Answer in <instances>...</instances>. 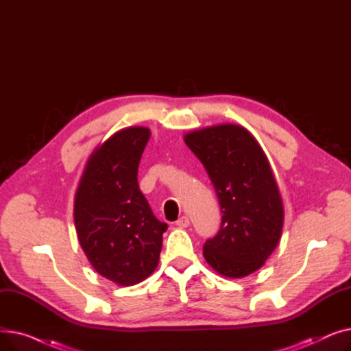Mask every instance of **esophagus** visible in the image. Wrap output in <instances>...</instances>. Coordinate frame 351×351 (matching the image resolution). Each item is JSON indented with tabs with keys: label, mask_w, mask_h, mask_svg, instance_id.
I'll return each mask as SVG.
<instances>
[{
	"label": "esophagus",
	"mask_w": 351,
	"mask_h": 351,
	"mask_svg": "<svg viewBox=\"0 0 351 351\" xmlns=\"http://www.w3.org/2000/svg\"><path fill=\"white\" fill-rule=\"evenodd\" d=\"M189 225H191V222H189L188 216H182L176 220V226H179V228H188Z\"/></svg>",
	"instance_id": "obj_1"
}]
</instances>
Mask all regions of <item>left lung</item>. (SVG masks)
<instances>
[{
  "label": "left lung",
  "instance_id": "1",
  "mask_svg": "<svg viewBox=\"0 0 351 351\" xmlns=\"http://www.w3.org/2000/svg\"><path fill=\"white\" fill-rule=\"evenodd\" d=\"M185 142L205 166L222 212L205 259L226 278H245L265 265L282 236L283 204L267 158L245 128L232 123L189 132Z\"/></svg>",
  "mask_w": 351,
  "mask_h": 351
}]
</instances>
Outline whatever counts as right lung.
<instances>
[{
  "label": "right lung",
  "instance_id": "add662e5",
  "mask_svg": "<svg viewBox=\"0 0 351 351\" xmlns=\"http://www.w3.org/2000/svg\"><path fill=\"white\" fill-rule=\"evenodd\" d=\"M149 135L147 128H126L97 147L75 196L80 245L94 269L121 286L152 274L168 229L138 185V166Z\"/></svg>",
  "mask_w": 351,
  "mask_h": 351
}]
</instances>
